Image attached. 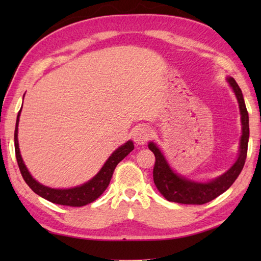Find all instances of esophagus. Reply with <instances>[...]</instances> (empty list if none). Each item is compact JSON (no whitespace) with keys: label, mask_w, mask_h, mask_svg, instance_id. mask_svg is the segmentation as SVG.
I'll use <instances>...</instances> for the list:
<instances>
[{"label":"esophagus","mask_w":261,"mask_h":261,"mask_svg":"<svg viewBox=\"0 0 261 261\" xmlns=\"http://www.w3.org/2000/svg\"><path fill=\"white\" fill-rule=\"evenodd\" d=\"M132 137H134V141L137 143V145H145V143H147L151 137L150 127H148L147 125L137 126Z\"/></svg>","instance_id":"1"}]
</instances>
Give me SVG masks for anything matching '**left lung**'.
Segmentation results:
<instances>
[{
	"instance_id": "obj_1",
	"label": "left lung",
	"mask_w": 261,
	"mask_h": 261,
	"mask_svg": "<svg viewBox=\"0 0 261 261\" xmlns=\"http://www.w3.org/2000/svg\"><path fill=\"white\" fill-rule=\"evenodd\" d=\"M228 82L232 90L234 91L238 102H239L242 122V136L240 141L239 157H238L236 164L226 173L210 182H195L188 180L184 178V177L176 175L170 169L163 153L160 152L158 147L153 142H150L148 145L149 149H150L154 157H156V163H154L153 167L154 185L158 188V191L163 194L164 197L168 199L169 202L202 205L212 201V199L221 195V194L224 193L233 184L238 176L240 175L243 166H245L249 141L248 111L239 85L237 84V82L232 77H229Z\"/></svg>"
}]
</instances>
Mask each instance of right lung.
Returning a JSON list of instances; mask_svg holds the SVG:
<instances>
[{"label": "right lung", "instance_id": "right-lung-1", "mask_svg": "<svg viewBox=\"0 0 261 261\" xmlns=\"http://www.w3.org/2000/svg\"><path fill=\"white\" fill-rule=\"evenodd\" d=\"M20 113L21 110L18 113V118H16V124L14 130V148L16 162H18L21 175L23 177V179L28 184V186H29L33 192L38 194L39 196L46 198L47 201L55 204L80 207L95 201V199L101 196L104 191L108 188L116 165H118L122 159H124L135 148L132 141H127L123 146L116 149V150L111 154V157L107 160V163L104 164L102 169L98 171V174L94 177L93 179L87 181L86 184L79 187L69 188V190H54V188H49L39 184L38 181L33 179L24 166L23 160L21 158L18 143V125Z\"/></svg>", "mask_w": 261, "mask_h": 261}]
</instances>
